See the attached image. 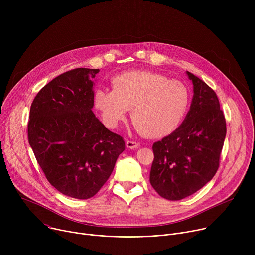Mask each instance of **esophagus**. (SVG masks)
<instances>
[{
	"label": "esophagus",
	"instance_id": "esophagus-1",
	"mask_svg": "<svg viewBox=\"0 0 255 255\" xmlns=\"http://www.w3.org/2000/svg\"><path fill=\"white\" fill-rule=\"evenodd\" d=\"M138 146H139V143H137V142H135V141H130V140H128V141L126 142V147L129 148V149H135V148H137Z\"/></svg>",
	"mask_w": 255,
	"mask_h": 255
}]
</instances>
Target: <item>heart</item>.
Masks as SVG:
<instances>
[{
  "label": "heart",
  "mask_w": 255,
  "mask_h": 255,
  "mask_svg": "<svg viewBox=\"0 0 255 255\" xmlns=\"http://www.w3.org/2000/svg\"><path fill=\"white\" fill-rule=\"evenodd\" d=\"M112 89L99 88L94 94V106L103 123L117 128L131 109L135 128L151 138L175 130L190 104V94L183 83L154 71L123 72L112 80Z\"/></svg>",
  "instance_id": "1"
}]
</instances>
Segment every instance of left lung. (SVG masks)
<instances>
[{
	"label": "left lung",
	"mask_w": 255,
	"mask_h": 255,
	"mask_svg": "<svg viewBox=\"0 0 255 255\" xmlns=\"http://www.w3.org/2000/svg\"><path fill=\"white\" fill-rule=\"evenodd\" d=\"M194 86L190 111L171 134L153 144L149 180L166 200L185 199L215 175L226 136V121L216 93L187 71Z\"/></svg>",
	"instance_id": "1"
}]
</instances>
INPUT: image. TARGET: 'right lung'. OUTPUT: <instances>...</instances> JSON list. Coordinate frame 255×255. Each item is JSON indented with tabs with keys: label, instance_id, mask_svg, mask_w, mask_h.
I'll list each match as a JSON object with an SVG mask.
<instances>
[{
	"label": "right lung",
	"instance_id": "obj_1",
	"mask_svg": "<svg viewBox=\"0 0 255 255\" xmlns=\"http://www.w3.org/2000/svg\"><path fill=\"white\" fill-rule=\"evenodd\" d=\"M99 71L64 72L39 91L30 108L28 140L37 162L51 186L80 200L100 191L125 149L123 138L92 111Z\"/></svg>",
	"mask_w": 255,
	"mask_h": 255
}]
</instances>
